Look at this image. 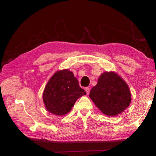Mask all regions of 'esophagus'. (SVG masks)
<instances>
[{
  "label": "esophagus",
  "mask_w": 156,
  "mask_h": 156,
  "mask_svg": "<svg viewBox=\"0 0 156 156\" xmlns=\"http://www.w3.org/2000/svg\"><path fill=\"white\" fill-rule=\"evenodd\" d=\"M84 90H85L87 94V95L89 94V92H90V89H89V87H86L85 89H84Z\"/></svg>",
  "instance_id": "esophagus-1"
}]
</instances>
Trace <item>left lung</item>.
Returning <instances> with one entry per match:
<instances>
[{"instance_id":"left-lung-1","label":"left lung","mask_w":156,"mask_h":156,"mask_svg":"<svg viewBox=\"0 0 156 156\" xmlns=\"http://www.w3.org/2000/svg\"><path fill=\"white\" fill-rule=\"evenodd\" d=\"M89 98L105 115L116 116L129 106L131 94L120 75L114 72H105L91 89Z\"/></svg>"}]
</instances>
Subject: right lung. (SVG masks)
<instances>
[{
	"label": "right lung",
	"mask_w": 156,
	"mask_h": 156,
	"mask_svg": "<svg viewBox=\"0 0 156 156\" xmlns=\"http://www.w3.org/2000/svg\"><path fill=\"white\" fill-rule=\"evenodd\" d=\"M86 95L80 87L73 72L68 69L58 70L47 82L43 98L46 109L52 114L62 116L72 110L79 98Z\"/></svg>",
	"instance_id": "add662e5"
}]
</instances>
